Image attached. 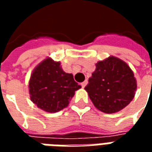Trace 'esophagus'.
<instances>
[{"label":"esophagus","instance_id":"obj_1","mask_svg":"<svg viewBox=\"0 0 152 152\" xmlns=\"http://www.w3.org/2000/svg\"><path fill=\"white\" fill-rule=\"evenodd\" d=\"M87 83H88V81H87V80H85V81H83L80 85H81V86H82L83 88H85L86 86V85H87Z\"/></svg>","mask_w":152,"mask_h":152}]
</instances>
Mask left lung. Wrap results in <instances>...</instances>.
<instances>
[{
  "mask_svg": "<svg viewBox=\"0 0 152 152\" xmlns=\"http://www.w3.org/2000/svg\"><path fill=\"white\" fill-rule=\"evenodd\" d=\"M137 82L130 67L115 57H109L96 64L95 71L85 87L99 111L114 113L133 100Z\"/></svg>",
  "mask_w": 152,
  "mask_h": 152,
  "instance_id": "left-lung-1",
  "label": "left lung"
}]
</instances>
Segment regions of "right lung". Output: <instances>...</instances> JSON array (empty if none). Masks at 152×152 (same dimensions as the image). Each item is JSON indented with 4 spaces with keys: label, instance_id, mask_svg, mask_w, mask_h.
Masks as SVG:
<instances>
[{
    "label": "right lung",
    "instance_id": "1",
    "mask_svg": "<svg viewBox=\"0 0 152 152\" xmlns=\"http://www.w3.org/2000/svg\"><path fill=\"white\" fill-rule=\"evenodd\" d=\"M81 88L72 74L66 73L59 62L46 58L38 65L29 80L31 100L47 112H57L69 104L75 91Z\"/></svg>",
    "mask_w": 152,
    "mask_h": 152
}]
</instances>
